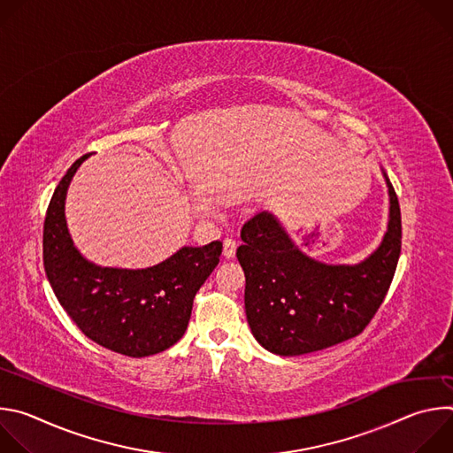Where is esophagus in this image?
Listing matches in <instances>:
<instances>
[{
	"mask_svg": "<svg viewBox=\"0 0 453 453\" xmlns=\"http://www.w3.org/2000/svg\"><path fill=\"white\" fill-rule=\"evenodd\" d=\"M234 252H236V240L226 238L224 240V257L231 260V257H234Z\"/></svg>",
	"mask_w": 453,
	"mask_h": 453,
	"instance_id": "1",
	"label": "esophagus"
}]
</instances>
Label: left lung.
<instances>
[{
    "label": "left lung",
    "instance_id": "8db88e82",
    "mask_svg": "<svg viewBox=\"0 0 453 453\" xmlns=\"http://www.w3.org/2000/svg\"><path fill=\"white\" fill-rule=\"evenodd\" d=\"M389 189V222L362 262L325 264L304 254L271 211L242 227L236 257L245 274V315L254 339L280 357L326 349L357 337L391 287L402 250V213Z\"/></svg>",
    "mask_w": 453,
    "mask_h": 453
}]
</instances>
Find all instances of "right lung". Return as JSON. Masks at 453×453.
<instances>
[{
	"mask_svg": "<svg viewBox=\"0 0 453 453\" xmlns=\"http://www.w3.org/2000/svg\"><path fill=\"white\" fill-rule=\"evenodd\" d=\"M77 159L53 191L42 260L48 281L75 325L93 342L125 357H150L173 346L186 332L193 297L219 265L222 242L180 247L149 269H114L89 262L75 247L66 224V196Z\"/></svg>",
	"mask_w": 453,
	"mask_h": 453,
	"instance_id": "obj_1",
	"label": "right lung"
}]
</instances>
